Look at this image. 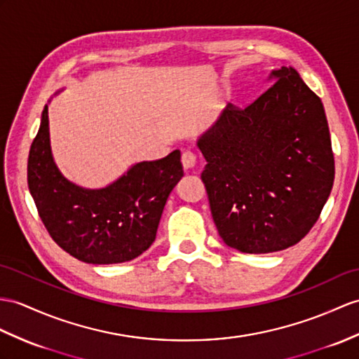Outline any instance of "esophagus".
<instances>
[{"label": "esophagus", "mask_w": 359, "mask_h": 359, "mask_svg": "<svg viewBox=\"0 0 359 359\" xmlns=\"http://www.w3.org/2000/svg\"><path fill=\"white\" fill-rule=\"evenodd\" d=\"M181 163L184 169H191L196 164V155L191 151H184L181 155Z\"/></svg>", "instance_id": "obj_1"}]
</instances>
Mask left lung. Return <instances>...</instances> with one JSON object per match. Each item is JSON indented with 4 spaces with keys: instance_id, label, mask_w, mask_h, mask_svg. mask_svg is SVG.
I'll list each match as a JSON object with an SVG mask.
<instances>
[{
    "instance_id": "obj_1",
    "label": "left lung",
    "mask_w": 359,
    "mask_h": 359,
    "mask_svg": "<svg viewBox=\"0 0 359 359\" xmlns=\"http://www.w3.org/2000/svg\"><path fill=\"white\" fill-rule=\"evenodd\" d=\"M245 108L229 103L199 140L201 173L226 245L264 255L299 243L330 195L335 161L325 108L294 68Z\"/></svg>"
}]
</instances>
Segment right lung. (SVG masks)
<instances>
[{
  "label": "right lung",
  "mask_w": 359,
  "mask_h": 359,
  "mask_svg": "<svg viewBox=\"0 0 359 359\" xmlns=\"http://www.w3.org/2000/svg\"><path fill=\"white\" fill-rule=\"evenodd\" d=\"M181 177V152L173 151L161 160L134 164L104 189L74 186L51 156L47 107L27 163L29 190L51 239L93 265L121 264L149 248L165 201Z\"/></svg>",
  "instance_id": "add662e5"
}]
</instances>
